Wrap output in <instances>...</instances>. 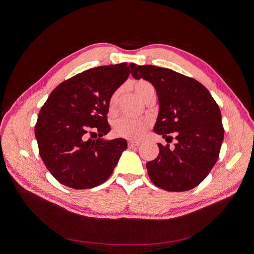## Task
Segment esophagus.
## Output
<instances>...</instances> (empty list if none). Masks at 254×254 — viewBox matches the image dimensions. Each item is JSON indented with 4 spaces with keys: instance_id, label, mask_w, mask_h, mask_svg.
<instances>
[{
    "instance_id": "34e87169",
    "label": "esophagus",
    "mask_w": 254,
    "mask_h": 254,
    "mask_svg": "<svg viewBox=\"0 0 254 254\" xmlns=\"http://www.w3.org/2000/svg\"><path fill=\"white\" fill-rule=\"evenodd\" d=\"M140 141H128V143H127V145L129 146V147H135V146H138V145H140Z\"/></svg>"
}]
</instances>
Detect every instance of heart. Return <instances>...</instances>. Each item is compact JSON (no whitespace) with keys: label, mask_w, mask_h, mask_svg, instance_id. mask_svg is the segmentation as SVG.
Returning a JSON list of instances; mask_svg holds the SVG:
<instances>
[{"label":"heart","mask_w":254,"mask_h":254,"mask_svg":"<svg viewBox=\"0 0 254 254\" xmlns=\"http://www.w3.org/2000/svg\"><path fill=\"white\" fill-rule=\"evenodd\" d=\"M134 89L137 95L144 101H148L151 98H155L156 91L154 86L146 80L140 79L134 83ZM120 97V89H116L110 98L109 107L112 110L116 106L118 99ZM149 127V123L147 120L141 119H131L127 117H122L115 120L113 124V131L118 137L129 139V140H138L145 134V131Z\"/></svg>","instance_id":"b5f03b06"}]
</instances>
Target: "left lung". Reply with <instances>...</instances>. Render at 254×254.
I'll list each match as a JSON object with an SVG mask.
<instances>
[{
  "label": "left lung",
  "instance_id": "left-lung-1",
  "mask_svg": "<svg viewBox=\"0 0 254 254\" xmlns=\"http://www.w3.org/2000/svg\"><path fill=\"white\" fill-rule=\"evenodd\" d=\"M135 79L155 88L159 112L154 131L175 147L157 144V157L146 164L151 182L167 191H186L201 183L217 162L224 129L220 109L209 90L195 79L171 69L132 65Z\"/></svg>",
  "mask_w": 254,
  "mask_h": 254
}]
</instances>
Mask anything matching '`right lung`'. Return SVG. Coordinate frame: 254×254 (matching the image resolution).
<instances>
[{
  "label": "right lung",
  "mask_w": 254,
  "mask_h": 254,
  "mask_svg": "<svg viewBox=\"0 0 254 254\" xmlns=\"http://www.w3.org/2000/svg\"><path fill=\"white\" fill-rule=\"evenodd\" d=\"M135 64L122 63L79 73L58 85L39 112L35 136L39 153L51 175L75 190L96 188L108 179L123 151L125 139L92 140L110 131L107 120L112 93Z\"/></svg>",
  "instance_id": "obj_1"
}]
</instances>
